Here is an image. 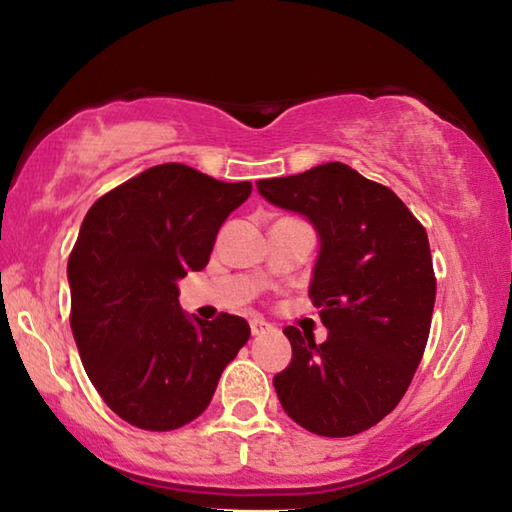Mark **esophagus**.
<instances>
[{"instance_id":"34e87169","label":"esophagus","mask_w":512,"mask_h":512,"mask_svg":"<svg viewBox=\"0 0 512 512\" xmlns=\"http://www.w3.org/2000/svg\"><path fill=\"white\" fill-rule=\"evenodd\" d=\"M268 329H273V327L268 325L266 320H262V318H253V320H250V332H253V336L264 334V332H268Z\"/></svg>"}]
</instances>
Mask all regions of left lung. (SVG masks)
Wrapping results in <instances>:
<instances>
[{
	"label": "left lung",
	"mask_w": 512,
	"mask_h": 512,
	"mask_svg": "<svg viewBox=\"0 0 512 512\" xmlns=\"http://www.w3.org/2000/svg\"><path fill=\"white\" fill-rule=\"evenodd\" d=\"M257 189L305 214L320 237L309 298L329 336L316 343L284 327L293 357L273 377L282 409L327 438L375 427L400 404L427 348L436 302L427 230L393 189L343 162Z\"/></svg>",
	"instance_id": "8db88e82"
}]
</instances>
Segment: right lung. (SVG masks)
Masks as SVG:
<instances>
[{
	"label": "right lung",
	"instance_id": "obj_1",
	"mask_svg": "<svg viewBox=\"0 0 512 512\" xmlns=\"http://www.w3.org/2000/svg\"><path fill=\"white\" fill-rule=\"evenodd\" d=\"M253 192L167 162L110 189L69 253V325L83 368L121 420L146 431L201 415L250 339L241 316L189 320L178 280L201 271L221 223Z\"/></svg>",
	"mask_w": 512,
	"mask_h": 512
}]
</instances>
